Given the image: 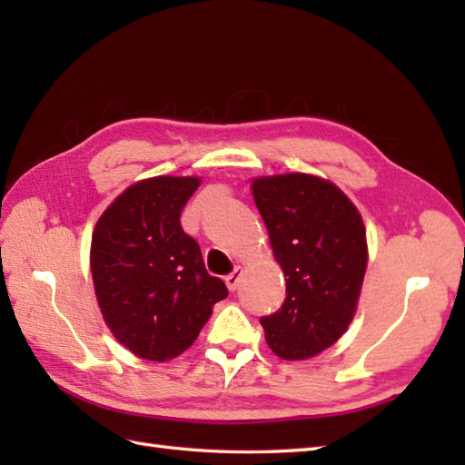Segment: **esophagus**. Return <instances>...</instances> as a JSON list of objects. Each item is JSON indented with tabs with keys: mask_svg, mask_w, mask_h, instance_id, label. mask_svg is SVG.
Instances as JSON below:
<instances>
[{
	"mask_svg": "<svg viewBox=\"0 0 465 465\" xmlns=\"http://www.w3.org/2000/svg\"><path fill=\"white\" fill-rule=\"evenodd\" d=\"M240 280H242V268H235L232 273H227V275H225L227 290H230V292H235V290H238Z\"/></svg>",
	"mask_w": 465,
	"mask_h": 465,
	"instance_id": "34e87169",
	"label": "esophagus"
}]
</instances>
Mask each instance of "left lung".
I'll use <instances>...</instances> for the list:
<instances>
[{"mask_svg":"<svg viewBox=\"0 0 465 465\" xmlns=\"http://www.w3.org/2000/svg\"><path fill=\"white\" fill-rule=\"evenodd\" d=\"M253 200L285 275V300L260 318L283 360H305L341 338L358 305L368 245L355 205L333 183L305 173L260 177Z\"/></svg>","mask_w":465,"mask_h":465,"instance_id":"obj_1","label":"left lung"}]
</instances>
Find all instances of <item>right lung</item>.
Here are the masks:
<instances>
[{"instance_id": "obj_1", "label": "right lung", "mask_w": 465, "mask_h": 465, "mask_svg": "<svg viewBox=\"0 0 465 465\" xmlns=\"http://www.w3.org/2000/svg\"><path fill=\"white\" fill-rule=\"evenodd\" d=\"M197 177L160 175L135 183L107 207L92 238V278L105 323L127 350L165 361L185 351L227 298L205 272L180 215Z\"/></svg>"}]
</instances>
